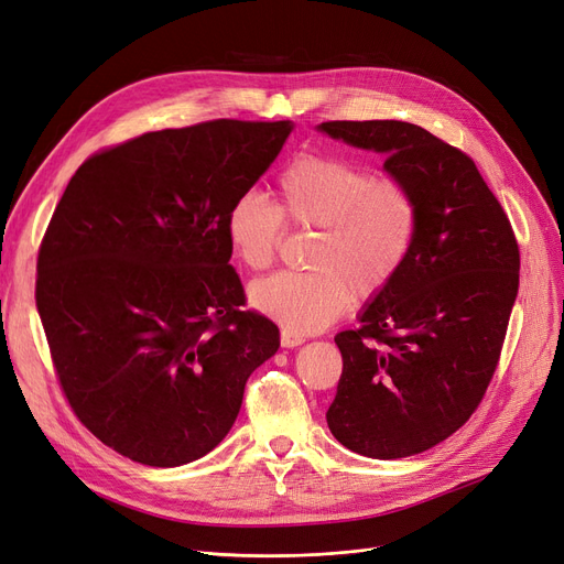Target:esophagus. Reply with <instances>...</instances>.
<instances>
[{
  "mask_svg": "<svg viewBox=\"0 0 564 564\" xmlns=\"http://www.w3.org/2000/svg\"><path fill=\"white\" fill-rule=\"evenodd\" d=\"M300 344H304V337L302 335H295V332H290V329H281V346H285V348H295V346H300Z\"/></svg>",
  "mask_w": 564,
  "mask_h": 564,
  "instance_id": "1",
  "label": "esophagus"
}]
</instances>
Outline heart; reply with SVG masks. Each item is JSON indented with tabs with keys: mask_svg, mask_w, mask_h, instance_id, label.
<instances>
[{
	"mask_svg": "<svg viewBox=\"0 0 564 564\" xmlns=\"http://www.w3.org/2000/svg\"><path fill=\"white\" fill-rule=\"evenodd\" d=\"M423 206L413 185L362 164L302 153L279 176V204L258 191L227 212V239L248 269L276 260L288 223L318 229L311 271H281L250 288V302L295 335L335 323L350 306L379 297L400 276L419 241Z\"/></svg>",
	"mask_w": 564,
	"mask_h": 564,
	"instance_id": "obj_1",
	"label": "heart"
}]
</instances>
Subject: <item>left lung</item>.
<instances>
[{
  "instance_id": "8db88e82",
  "label": "left lung",
  "mask_w": 564,
  "mask_h": 564,
  "mask_svg": "<svg viewBox=\"0 0 564 564\" xmlns=\"http://www.w3.org/2000/svg\"><path fill=\"white\" fill-rule=\"evenodd\" d=\"M321 130L386 153V170L421 197L409 262L360 325L335 337L344 369L327 409L329 432L352 453L409 457L481 404L518 295V241L474 160L419 124L329 120Z\"/></svg>"
}]
</instances>
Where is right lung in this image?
Returning <instances> with one entry per match:
<instances>
[{"instance_id":"right-lung-1","label":"right lung","mask_w":564,"mask_h":564,"mask_svg":"<svg viewBox=\"0 0 564 564\" xmlns=\"http://www.w3.org/2000/svg\"><path fill=\"white\" fill-rule=\"evenodd\" d=\"M288 120L218 118L97 151L39 246L36 308L62 392L101 444L149 467L214 451L279 327L246 306L227 212Z\"/></svg>"}]
</instances>
